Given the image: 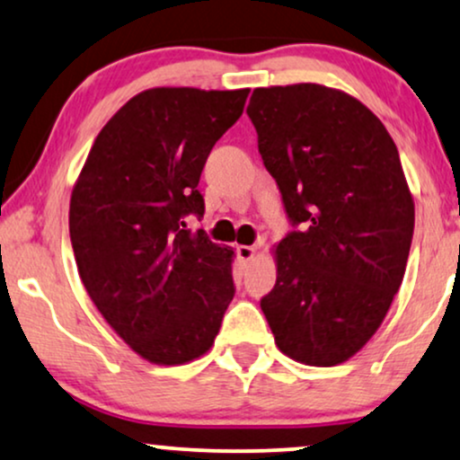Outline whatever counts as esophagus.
Here are the masks:
<instances>
[{
	"label": "esophagus",
	"mask_w": 460,
	"mask_h": 460,
	"mask_svg": "<svg viewBox=\"0 0 460 460\" xmlns=\"http://www.w3.org/2000/svg\"><path fill=\"white\" fill-rule=\"evenodd\" d=\"M235 252H237V259H240L242 263H248V261H252V257H254L252 246H237Z\"/></svg>",
	"instance_id": "esophagus-1"
}]
</instances>
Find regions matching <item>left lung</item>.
I'll return each instance as SVG.
<instances>
[{"mask_svg":"<svg viewBox=\"0 0 460 460\" xmlns=\"http://www.w3.org/2000/svg\"><path fill=\"white\" fill-rule=\"evenodd\" d=\"M246 112L295 226L261 310L287 357L340 365L385 321L408 265L414 199L397 146L369 108L323 84L254 89Z\"/></svg>","mask_w":460,"mask_h":460,"instance_id":"left-lung-1","label":"left lung"}]
</instances>
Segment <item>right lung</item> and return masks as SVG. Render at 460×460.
Here are the masks:
<instances>
[{"mask_svg": "<svg viewBox=\"0 0 460 460\" xmlns=\"http://www.w3.org/2000/svg\"><path fill=\"white\" fill-rule=\"evenodd\" d=\"M248 89L159 86L131 97L95 137L69 201L80 280L110 327L150 363L206 354L235 295L234 250L190 234L214 144Z\"/></svg>", "mask_w": 460, "mask_h": 460, "instance_id": "obj_1", "label": "right lung"}]
</instances>
